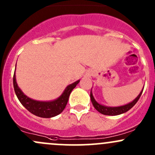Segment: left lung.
<instances>
[{
    "instance_id": "1",
    "label": "left lung",
    "mask_w": 155,
    "mask_h": 155,
    "mask_svg": "<svg viewBox=\"0 0 155 155\" xmlns=\"http://www.w3.org/2000/svg\"><path fill=\"white\" fill-rule=\"evenodd\" d=\"M144 88V87H143ZM143 91H141V92L140 93L139 95L136 97V99H134V100H133L132 102H131L130 103L127 104V105H122V106H118V107H108L105 106V105H102L101 104L98 103L97 101L94 99V96H93L92 92L91 91V100L92 102L93 105L95 107L96 110H98L99 113L102 114L104 115H108V116H116V115H120L122 114L125 113L128 110H129L137 102V101L139 100L141 94H142Z\"/></svg>"
}]
</instances>
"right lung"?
Here are the masks:
<instances>
[{"mask_svg": "<svg viewBox=\"0 0 155 155\" xmlns=\"http://www.w3.org/2000/svg\"><path fill=\"white\" fill-rule=\"evenodd\" d=\"M79 81L80 80H78L69 84L58 99L53 101L43 102V101L34 100L26 96L18 86L15 79V72L14 73V76H13V86H14L15 92L23 106L27 109L32 114L39 117H43V118L53 117L63 111L68 103L71 91L73 88H75Z\"/></svg>", "mask_w": 155, "mask_h": 155, "instance_id": "add662e5", "label": "right lung"}]
</instances>
